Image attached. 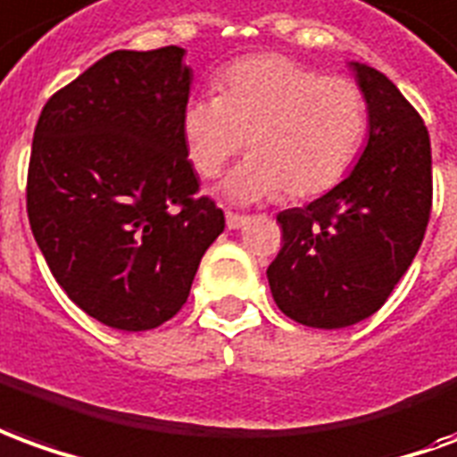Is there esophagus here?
<instances>
[{
  "instance_id": "esophagus-1",
  "label": "esophagus",
  "mask_w": 457,
  "mask_h": 457,
  "mask_svg": "<svg viewBox=\"0 0 457 457\" xmlns=\"http://www.w3.org/2000/svg\"><path fill=\"white\" fill-rule=\"evenodd\" d=\"M248 221V219H245L244 213H226V226H228V228H231V231H236V228H241V226H244V223Z\"/></svg>"
}]
</instances>
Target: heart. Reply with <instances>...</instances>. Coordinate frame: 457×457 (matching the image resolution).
I'll return each instance as SVG.
<instances>
[{
	"instance_id": "1",
	"label": "heart",
	"mask_w": 457,
	"mask_h": 457,
	"mask_svg": "<svg viewBox=\"0 0 457 457\" xmlns=\"http://www.w3.org/2000/svg\"><path fill=\"white\" fill-rule=\"evenodd\" d=\"M367 125V98L354 80L320 76L280 54L226 66L219 96L199 93L182 108L184 145L204 177H216L248 140L253 154L221 187L236 204L283 189L293 199L325 194L357 160Z\"/></svg>"
}]
</instances>
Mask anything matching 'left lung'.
<instances>
[{
  "label": "left lung",
  "mask_w": 457,
  "mask_h": 457,
  "mask_svg": "<svg viewBox=\"0 0 457 457\" xmlns=\"http://www.w3.org/2000/svg\"><path fill=\"white\" fill-rule=\"evenodd\" d=\"M349 68L367 98V147L337 187L278 213L283 248L268 265L275 305L317 329L374 315L419 253L430 216L423 120L377 68L357 61Z\"/></svg>",
  "instance_id": "left-lung-1"
}]
</instances>
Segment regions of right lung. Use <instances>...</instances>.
<instances>
[{"label": "right lung", "instance_id": "1", "mask_svg": "<svg viewBox=\"0 0 457 457\" xmlns=\"http://www.w3.org/2000/svg\"><path fill=\"white\" fill-rule=\"evenodd\" d=\"M184 48L112 51L51 96L34 130L27 212L56 283L98 322L154 329L189 297L223 212L182 135Z\"/></svg>", "mask_w": 457, "mask_h": 457}]
</instances>
